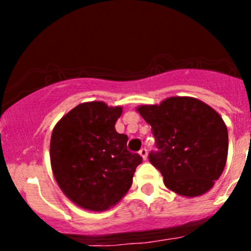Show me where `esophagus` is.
Listing matches in <instances>:
<instances>
[{"label":"esophagus","instance_id":"34e87169","mask_svg":"<svg viewBox=\"0 0 251 251\" xmlns=\"http://www.w3.org/2000/svg\"><path fill=\"white\" fill-rule=\"evenodd\" d=\"M140 155L143 158V160H146L147 156H148V151H147V148H142L140 151Z\"/></svg>","mask_w":251,"mask_h":251}]
</instances>
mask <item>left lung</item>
Segmentation results:
<instances>
[{
	"instance_id": "left-lung-1",
	"label": "left lung",
	"mask_w": 251,
	"mask_h": 251,
	"mask_svg": "<svg viewBox=\"0 0 251 251\" xmlns=\"http://www.w3.org/2000/svg\"><path fill=\"white\" fill-rule=\"evenodd\" d=\"M136 110L151 126L159 151L149 154V161L163 175L164 184L186 198L210 191L224 173L228 154L221 115L193 97H169Z\"/></svg>"
}]
</instances>
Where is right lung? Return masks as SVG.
Listing matches in <instances>:
<instances>
[{"label":"right lung","mask_w":251,"mask_h":251,"mask_svg":"<svg viewBox=\"0 0 251 251\" xmlns=\"http://www.w3.org/2000/svg\"><path fill=\"white\" fill-rule=\"evenodd\" d=\"M123 107L86 102L65 114L52 131L50 166L68 199L90 211H104L125 197L132 184L138 154L127 151L128 137L115 123Z\"/></svg>","instance_id":"add662e5"}]
</instances>
